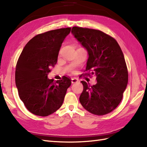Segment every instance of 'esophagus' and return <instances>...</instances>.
<instances>
[{"label":"esophagus","mask_w":147,"mask_h":147,"mask_svg":"<svg viewBox=\"0 0 147 147\" xmlns=\"http://www.w3.org/2000/svg\"><path fill=\"white\" fill-rule=\"evenodd\" d=\"M79 82L78 79L76 78H73L71 79V83H77V82Z\"/></svg>","instance_id":"obj_1"}]
</instances>
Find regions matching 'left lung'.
<instances>
[{"label":"left lung","mask_w":147,"mask_h":147,"mask_svg":"<svg viewBox=\"0 0 147 147\" xmlns=\"http://www.w3.org/2000/svg\"><path fill=\"white\" fill-rule=\"evenodd\" d=\"M71 33L88 52L85 73L95 75L96 83L91 86L82 81L83 92L80 102L92 114L110 113L120 104L128 82L123 53L114 38L100 30L74 26Z\"/></svg>","instance_id":"8db88e82"}]
</instances>
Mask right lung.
<instances>
[{"instance_id":"obj_1","label":"right lung","mask_w":147,"mask_h":147,"mask_svg":"<svg viewBox=\"0 0 147 147\" xmlns=\"http://www.w3.org/2000/svg\"><path fill=\"white\" fill-rule=\"evenodd\" d=\"M71 28L38 34L26 43L16 67L15 82L20 98L26 109L39 116H47L61 107L71 80L48 78L57 63L59 52Z\"/></svg>"}]
</instances>
